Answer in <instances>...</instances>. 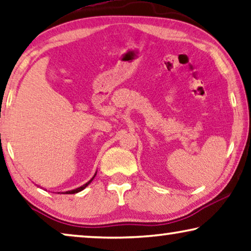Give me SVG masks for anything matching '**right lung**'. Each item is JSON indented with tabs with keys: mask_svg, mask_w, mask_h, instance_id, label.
Here are the masks:
<instances>
[{
	"mask_svg": "<svg viewBox=\"0 0 251 251\" xmlns=\"http://www.w3.org/2000/svg\"><path fill=\"white\" fill-rule=\"evenodd\" d=\"M96 175H97V173L95 174V175H93V177L91 178V179H90V180L87 182V184H84L83 186H81V187H78V188H75V189H72V190H67V192L65 193V194H76V193H78V192H81V190H83L84 188H85V187H87L89 184H90V182H91L92 180H93V179H95V177H96Z\"/></svg>",
	"mask_w": 251,
	"mask_h": 251,
	"instance_id": "add662e5",
	"label": "right lung"
}]
</instances>
